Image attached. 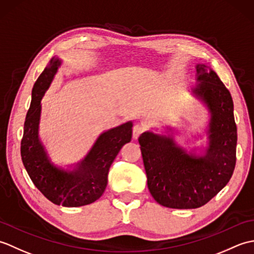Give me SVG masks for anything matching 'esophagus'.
I'll return each mask as SVG.
<instances>
[{
	"mask_svg": "<svg viewBox=\"0 0 254 254\" xmlns=\"http://www.w3.org/2000/svg\"><path fill=\"white\" fill-rule=\"evenodd\" d=\"M144 130L145 128L143 126H141V124H135V126L133 127V138L137 139L138 136L144 132Z\"/></svg>",
	"mask_w": 254,
	"mask_h": 254,
	"instance_id": "obj_1",
	"label": "esophagus"
}]
</instances>
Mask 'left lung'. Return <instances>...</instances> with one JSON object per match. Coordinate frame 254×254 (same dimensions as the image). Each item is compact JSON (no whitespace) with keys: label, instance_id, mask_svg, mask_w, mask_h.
Here are the masks:
<instances>
[{"label":"left lung","instance_id":"8db88e82","mask_svg":"<svg viewBox=\"0 0 254 254\" xmlns=\"http://www.w3.org/2000/svg\"><path fill=\"white\" fill-rule=\"evenodd\" d=\"M193 95L207 106L209 144L204 156L187 153L170 136L144 132L138 138L155 201L169 208H197L229 182L236 166L237 127L229 90L213 69L196 65Z\"/></svg>","mask_w":254,"mask_h":254}]
</instances>
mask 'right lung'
<instances>
[{"label":"right lung","instance_id":"1","mask_svg":"<svg viewBox=\"0 0 254 254\" xmlns=\"http://www.w3.org/2000/svg\"><path fill=\"white\" fill-rule=\"evenodd\" d=\"M60 64L59 59L53 58L34 85L20 155L31 181L49 201L62 206L77 207L95 202L105 192L110 166L123 145L131 142L133 124L127 122L102 133L74 170L65 171L53 165L40 142L38 128L41 99Z\"/></svg>","mask_w":254,"mask_h":254}]
</instances>
